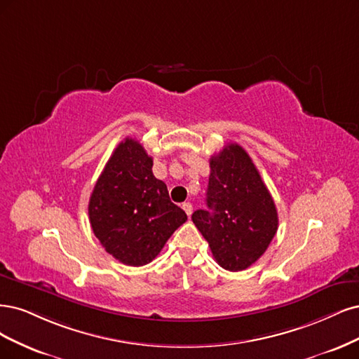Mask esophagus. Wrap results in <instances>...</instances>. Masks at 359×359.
Returning a JSON list of instances; mask_svg holds the SVG:
<instances>
[{
  "mask_svg": "<svg viewBox=\"0 0 359 359\" xmlns=\"http://www.w3.org/2000/svg\"><path fill=\"white\" fill-rule=\"evenodd\" d=\"M182 209L184 210V213H187L188 216L192 215V204L191 203H183L182 204Z\"/></svg>",
  "mask_w": 359,
  "mask_h": 359,
  "instance_id": "obj_1",
  "label": "esophagus"
}]
</instances>
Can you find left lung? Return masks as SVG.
Listing matches in <instances>:
<instances>
[{
    "instance_id": "obj_1",
    "label": "left lung",
    "mask_w": 359,
    "mask_h": 359,
    "mask_svg": "<svg viewBox=\"0 0 359 359\" xmlns=\"http://www.w3.org/2000/svg\"><path fill=\"white\" fill-rule=\"evenodd\" d=\"M209 210L192 213V222L209 241L222 269L241 271L255 264L276 236V204L248 152L226 144L210 158Z\"/></svg>"
}]
</instances>
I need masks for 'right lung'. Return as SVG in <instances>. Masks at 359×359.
<instances>
[{"label": "right lung", "mask_w": 359, "mask_h": 359, "mask_svg": "<svg viewBox=\"0 0 359 359\" xmlns=\"http://www.w3.org/2000/svg\"><path fill=\"white\" fill-rule=\"evenodd\" d=\"M154 159L126 137L114 149L94 191L88 213L95 237L125 265L142 267L158 257L187 213L171 203L167 184L152 172Z\"/></svg>", "instance_id": "right-lung-1"}]
</instances>
